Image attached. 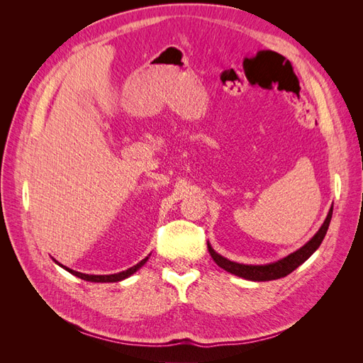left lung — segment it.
Segmentation results:
<instances>
[{
	"label": "left lung",
	"instance_id": "1",
	"mask_svg": "<svg viewBox=\"0 0 363 363\" xmlns=\"http://www.w3.org/2000/svg\"><path fill=\"white\" fill-rule=\"evenodd\" d=\"M332 215H333V206L330 207V211H328L323 225L313 235V238L309 240V242H306L301 248L291 252V255H288L286 257H283L277 262L267 263V265H245V263H238V262L230 260L221 255H218V252L212 248V245L208 242H207V248H208V252H211V256L215 260L216 265L221 267L223 269H225L230 274H235V276H238V277H242V279L251 280V281L277 280L281 277H286L288 274H291L294 269L298 268L301 263H304L318 250V247L321 245L323 239L327 233L328 225H330Z\"/></svg>",
	"mask_w": 363,
	"mask_h": 363
}]
</instances>
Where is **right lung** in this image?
<instances>
[{"instance_id": "1", "label": "right lung", "mask_w": 363, "mask_h": 363, "mask_svg": "<svg viewBox=\"0 0 363 363\" xmlns=\"http://www.w3.org/2000/svg\"><path fill=\"white\" fill-rule=\"evenodd\" d=\"M148 257H150V255L145 257V259H142L139 263H136L135 267H131V268H128V269H125V271H123V272H118V274H108V276H95V274H83V272H79V271H74V269H71V268H67V267H63V265H60V263L57 262V260H54L57 263L59 267H62L63 269H67L68 272H71L72 276H75V277H79V279H82V280H86V281H94V283H115V281H121V280H124V279H128L130 276H133V274L139 269V268H142L147 263V260H148Z\"/></svg>"}]
</instances>
